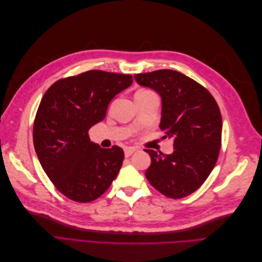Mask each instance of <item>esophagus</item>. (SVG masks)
Here are the masks:
<instances>
[{"mask_svg": "<svg viewBox=\"0 0 262 262\" xmlns=\"http://www.w3.org/2000/svg\"><path fill=\"white\" fill-rule=\"evenodd\" d=\"M137 148L136 147H132V146H126L124 148V155L125 157H129L131 154H133L134 152H136Z\"/></svg>", "mask_w": 262, "mask_h": 262, "instance_id": "esophagus-1", "label": "esophagus"}]
</instances>
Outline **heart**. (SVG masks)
Listing matches in <instances>:
<instances>
[{"label": "heart", "instance_id": "obj_1", "mask_svg": "<svg viewBox=\"0 0 262 262\" xmlns=\"http://www.w3.org/2000/svg\"><path fill=\"white\" fill-rule=\"evenodd\" d=\"M152 94H154L152 91L145 90V89H141V90L137 91V93H136V98H138V99H140V98H145V97L149 96V95H152Z\"/></svg>", "mask_w": 262, "mask_h": 262}]
</instances>
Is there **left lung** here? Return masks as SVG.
<instances>
[{"mask_svg":"<svg viewBox=\"0 0 262 262\" xmlns=\"http://www.w3.org/2000/svg\"><path fill=\"white\" fill-rule=\"evenodd\" d=\"M136 81L162 97L160 128L173 141V153L145 149L150 166L145 176L170 199L194 192L216 164L222 143V116L211 93L177 71L158 70L134 75Z\"/></svg>","mask_w":262,"mask_h":262,"instance_id":"1","label":"left lung"}]
</instances>
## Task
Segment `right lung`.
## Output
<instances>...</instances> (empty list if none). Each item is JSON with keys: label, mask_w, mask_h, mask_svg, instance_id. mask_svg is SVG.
Instances as JSON below:
<instances>
[{"label": "right lung", "mask_w": 262, "mask_h": 262, "mask_svg": "<svg viewBox=\"0 0 262 262\" xmlns=\"http://www.w3.org/2000/svg\"><path fill=\"white\" fill-rule=\"evenodd\" d=\"M132 81L130 74L92 70L61 78L45 93L34 121V146L47 176L69 199L96 200L120 170L123 149L93 143L89 130L104 120L109 102Z\"/></svg>", "instance_id": "obj_1"}]
</instances>
